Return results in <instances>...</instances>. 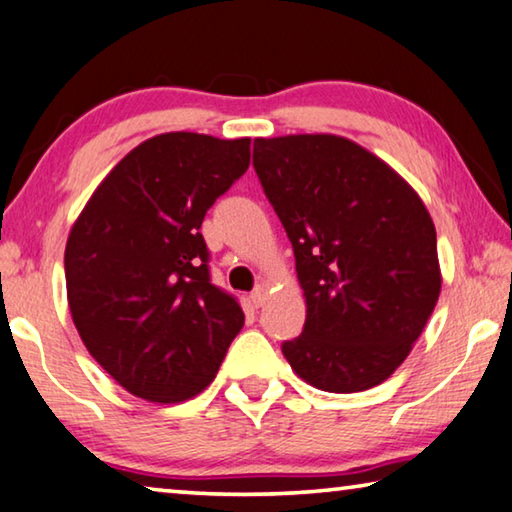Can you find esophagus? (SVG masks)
I'll list each match as a JSON object with an SVG mask.
<instances>
[{
  "mask_svg": "<svg viewBox=\"0 0 512 512\" xmlns=\"http://www.w3.org/2000/svg\"><path fill=\"white\" fill-rule=\"evenodd\" d=\"M265 299H267L265 286H258V288H254V292H251V301H254V306H263Z\"/></svg>",
  "mask_w": 512,
  "mask_h": 512,
  "instance_id": "1",
  "label": "esophagus"
}]
</instances>
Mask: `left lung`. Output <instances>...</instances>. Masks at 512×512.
I'll list each match as a JSON object with an SVG mask.
<instances>
[{"instance_id": "obj_1", "label": "left lung", "mask_w": 512, "mask_h": 512, "mask_svg": "<svg viewBox=\"0 0 512 512\" xmlns=\"http://www.w3.org/2000/svg\"><path fill=\"white\" fill-rule=\"evenodd\" d=\"M254 170L295 251L306 297L292 370L326 392H360L404 363L440 297L438 240L420 195L354 140L256 138Z\"/></svg>"}]
</instances>
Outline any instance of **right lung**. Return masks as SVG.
<instances>
[{
  "label": "right lung",
  "instance_id": "right-lung-1",
  "mask_svg": "<svg viewBox=\"0 0 512 512\" xmlns=\"http://www.w3.org/2000/svg\"><path fill=\"white\" fill-rule=\"evenodd\" d=\"M249 138L172 131L92 192L65 245L67 304L90 356L140 399L177 404L215 379L245 324L211 283L201 222L249 167Z\"/></svg>",
  "mask_w": 512,
  "mask_h": 512
}]
</instances>
